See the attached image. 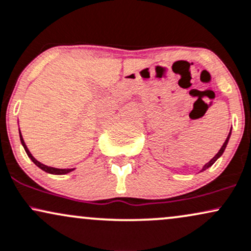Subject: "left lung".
I'll return each instance as SVG.
<instances>
[{"instance_id": "obj_1", "label": "left lung", "mask_w": 251, "mask_h": 251, "mask_svg": "<svg viewBox=\"0 0 251 251\" xmlns=\"http://www.w3.org/2000/svg\"><path fill=\"white\" fill-rule=\"evenodd\" d=\"M230 135H231V130H230V132H229V135H228V137H226V142H225V143H223L222 148H221V149H220V151H219V152H217V154H216V155H215V156H214V157H213V158H211V160L208 162V163H205V164H204V167H203V168H202V170H201V172H203V170L208 169V168H209V167H211V166H213V164L215 163V162H216V161H217V158H219V157H221V155H222V154H223V152H225V150H226V144H228V142H229V138H230Z\"/></svg>"}]
</instances>
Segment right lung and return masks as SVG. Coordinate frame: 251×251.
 Wrapping results in <instances>:
<instances>
[{"instance_id":"1","label":"right lung","mask_w":251,"mask_h":251,"mask_svg":"<svg viewBox=\"0 0 251 251\" xmlns=\"http://www.w3.org/2000/svg\"><path fill=\"white\" fill-rule=\"evenodd\" d=\"M20 138H21V143H22V146H23V148H25V150L26 155H28L29 158H30V160H31L32 162H34V163L36 164V166H37L38 168H41V169H42L43 172L49 173V174H52V175H64V174H68V173L73 172V170H74V169H58V168L48 167V166H46V164L41 163V162H38V161L36 160V158H35L34 156H32V155L30 154V151H29V149L26 148L25 141H23L22 135H21V131H20Z\"/></svg>"}]
</instances>
